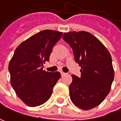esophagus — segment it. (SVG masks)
<instances>
[{
    "instance_id": "esophagus-1",
    "label": "esophagus",
    "mask_w": 121,
    "mask_h": 121,
    "mask_svg": "<svg viewBox=\"0 0 121 121\" xmlns=\"http://www.w3.org/2000/svg\"><path fill=\"white\" fill-rule=\"evenodd\" d=\"M60 73H61V76H63L64 75L66 74V73H64V72H60Z\"/></svg>"
}]
</instances>
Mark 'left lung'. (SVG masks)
Returning a JSON list of instances; mask_svg holds the SVG:
<instances>
[{
  "label": "left lung",
  "instance_id": "8db88e82",
  "mask_svg": "<svg viewBox=\"0 0 121 121\" xmlns=\"http://www.w3.org/2000/svg\"><path fill=\"white\" fill-rule=\"evenodd\" d=\"M63 39L73 50L81 67V77L72 75L69 94L78 108L88 110L104 100L109 93L114 71L111 55L97 38L87 31L65 33Z\"/></svg>",
  "mask_w": 121,
  "mask_h": 121
}]
</instances>
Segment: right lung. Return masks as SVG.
I'll list each match as a JSON object with an SVG mask.
<instances>
[{"label": "right lung", "mask_w": 121, "mask_h": 121, "mask_svg": "<svg viewBox=\"0 0 121 121\" xmlns=\"http://www.w3.org/2000/svg\"><path fill=\"white\" fill-rule=\"evenodd\" d=\"M63 33L43 30L27 39L16 49L9 64L11 85L27 105L36 107L50 98L60 73L43 70Z\"/></svg>", "instance_id": "right-lung-1"}]
</instances>
